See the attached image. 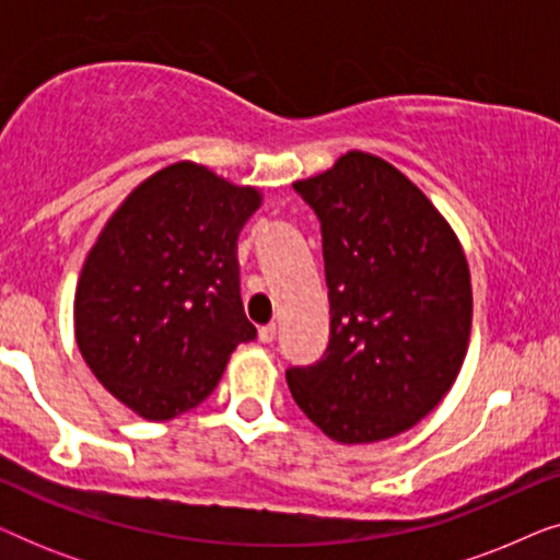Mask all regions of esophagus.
<instances>
[{
	"label": "esophagus",
	"mask_w": 560,
	"mask_h": 560,
	"mask_svg": "<svg viewBox=\"0 0 560 560\" xmlns=\"http://www.w3.org/2000/svg\"><path fill=\"white\" fill-rule=\"evenodd\" d=\"M275 334H278V326H275V324H267V326L259 328V341H262V343H270V341L275 339Z\"/></svg>",
	"instance_id": "34e87169"
}]
</instances>
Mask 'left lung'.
<instances>
[{
  "label": "left lung",
  "instance_id": "8db88e82",
  "mask_svg": "<svg viewBox=\"0 0 560 560\" xmlns=\"http://www.w3.org/2000/svg\"><path fill=\"white\" fill-rule=\"evenodd\" d=\"M324 234L331 339L288 387L336 443H377L418 425L462 372L471 275L443 213L393 163L349 150L295 180Z\"/></svg>",
  "mask_w": 560,
  "mask_h": 560
}]
</instances>
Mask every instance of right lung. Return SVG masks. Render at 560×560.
I'll return each instance as SVG.
<instances>
[{
  "mask_svg": "<svg viewBox=\"0 0 560 560\" xmlns=\"http://www.w3.org/2000/svg\"><path fill=\"white\" fill-rule=\"evenodd\" d=\"M262 206L252 186L180 160L142 180L81 267L75 343L96 380L144 420H171L219 385L257 336L244 316L236 240Z\"/></svg>",
  "mask_w": 560,
  "mask_h": 560,
  "instance_id": "add662e5",
  "label": "right lung"
}]
</instances>
